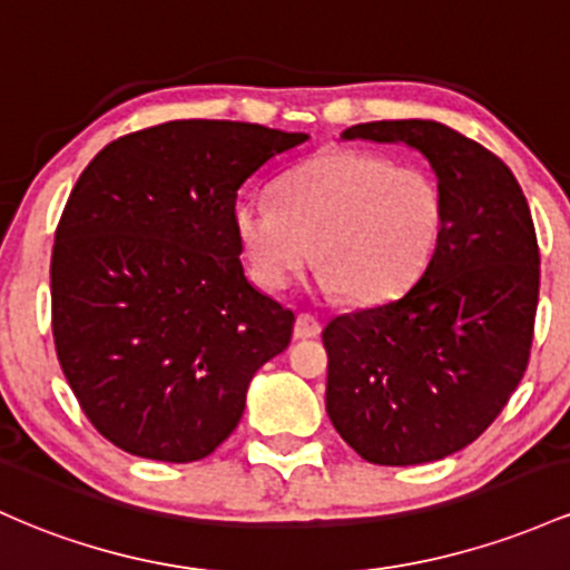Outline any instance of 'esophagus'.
Instances as JSON below:
<instances>
[{"label":"esophagus","mask_w":570,"mask_h":570,"mask_svg":"<svg viewBox=\"0 0 570 570\" xmlns=\"http://www.w3.org/2000/svg\"><path fill=\"white\" fill-rule=\"evenodd\" d=\"M318 333H322V324L316 322L314 316L311 314H299L297 322H295V337L299 341V337H316Z\"/></svg>","instance_id":"obj_1"}]
</instances>
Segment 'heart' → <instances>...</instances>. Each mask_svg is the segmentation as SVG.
Here are the masks:
<instances>
[{
  "instance_id": "b5f03b06",
  "label": "heart",
  "mask_w": 570,
  "mask_h": 570,
  "mask_svg": "<svg viewBox=\"0 0 570 570\" xmlns=\"http://www.w3.org/2000/svg\"><path fill=\"white\" fill-rule=\"evenodd\" d=\"M233 224L262 289H286L314 259L316 243V292H346L371 305L403 295L430 265L443 199L422 170L341 148L286 170L275 199H240Z\"/></svg>"
}]
</instances>
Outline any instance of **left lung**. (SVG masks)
Instances as JSON below:
<instances>
[{
	"mask_svg": "<svg viewBox=\"0 0 570 570\" xmlns=\"http://www.w3.org/2000/svg\"><path fill=\"white\" fill-rule=\"evenodd\" d=\"M341 137L422 154L443 227L403 297L324 327L330 422L376 465L443 460L495 422L528 367L541 262L528 199L495 154L446 124L371 121Z\"/></svg>",
	"mask_w": 570,
	"mask_h": 570,
	"instance_id": "8db88e82",
	"label": "left lung"
}]
</instances>
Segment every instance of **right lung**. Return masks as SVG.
Listing matches in <instances>:
<instances>
[{"mask_svg":"<svg viewBox=\"0 0 570 570\" xmlns=\"http://www.w3.org/2000/svg\"><path fill=\"white\" fill-rule=\"evenodd\" d=\"M308 140L246 121H167L80 173L51 256L53 341L83 414L135 458L194 462L229 438L295 314L246 278L235 199Z\"/></svg>","mask_w":570,"mask_h":570,"instance_id":"1","label":"right lung"}]
</instances>
